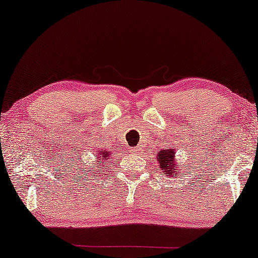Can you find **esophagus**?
<instances>
[{
	"instance_id": "obj_1",
	"label": "esophagus",
	"mask_w": 258,
	"mask_h": 258,
	"mask_svg": "<svg viewBox=\"0 0 258 258\" xmlns=\"http://www.w3.org/2000/svg\"><path fill=\"white\" fill-rule=\"evenodd\" d=\"M139 151H140L139 147H132V149H130V153H132V154H137Z\"/></svg>"
}]
</instances>
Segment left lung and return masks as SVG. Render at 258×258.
Instances as JSON below:
<instances>
[{
    "label": "left lung",
    "mask_w": 258,
    "mask_h": 258,
    "mask_svg": "<svg viewBox=\"0 0 258 258\" xmlns=\"http://www.w3.org/2000/svg\"><path fill=\"white\" fill-rule=\"evenodd\" d=\"M175 153L176 150L172 149V148H169V149H163L158 151L157 155V162L160 164V170H163L165 175L171 176V177H176V174H174L175 170L177 169L175 167Z\"/></svg>",
    "instance_id": "obj_1"
}]
</instances>
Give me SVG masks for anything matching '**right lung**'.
<instances>
[{"instance_id":"1","label":"right lung","mask_w":258,"mask_h":258,"mask_svg":"<svg viewBox=\"0 0 258 258\" xmlns=\"http://www.w3.org/2000/svg\"><path fill=\"white\" fill-rule=\"evenodd\" d=\"M93 156L96 158V160L93 161L94 162V163H93L94 167H95V165H98V168H105V167H107V163L109 162L108 160L111 157V153H110V151H108V150L97 149V150L94 151ZM95 161L97 162L96 164L94 163ZM84 164H87V163H84ZM108 167H109V165H108ZM98 170H100V169H98Z\"/></svg>"}]
</instances>
